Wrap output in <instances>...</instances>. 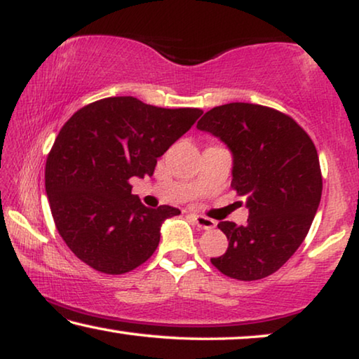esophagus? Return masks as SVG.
Listing matches in <instances>:
<instances>
[{"mask_svg": "<svg viewBox=\"0 0 359 359\" xmlns=\"http://www.w3.org/2000/svg\"><path fill=\"white\" fill-rule=\"evenodd\" d=\"M194 219H196V224L201 229H213L215 226H217V222H215V219L203 217V215H194Z\"/></svg>", "mask_w": 359, "mask_h": 359, "instance_id": "esophagus-1", "label": "esophagus"}]
</instances>
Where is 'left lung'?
Here are the masks:
<instances>
[{"label": "left lung", "instance_id": "1", "mask_svg": "<svg viewBox=\"0 0 359 359\" xmlns=\"http://www.w3.org/2000/svg\"><path fill=\"white\" fill-rule=\"evenodd\" d=\"M197 128L231 149V187L249 207L245 226L218 223L229 245L210 262L237 280L266 278L305 241L319 207L323 176L314 142L290 115L249 102L213 107Z\"/></svg>", "mask_w": 359, "mask_h": 359}]
</instances>
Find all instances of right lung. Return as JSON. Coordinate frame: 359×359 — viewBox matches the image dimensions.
I'll use <instances>...</instances> for the list:
<instances>
[{"label": "right lung", "instance_id": "obj_1", "mask_svg": "<svg viewBox=\"0 0 359 359\" xmlns=\"http://www.w3.org/2000/svg\"><path fill=\"white\" fill-rule=\"evenodd\" d=\"M202 114L117 96L88 104L64 123L48 154L45 186L56 228L76 258L106 274L151 258L162 223L181 212L142 205L130 178L152 176L157 158Z\"/></svg>", "mask_w": 359, "mask_h": 359}]
</instances>
